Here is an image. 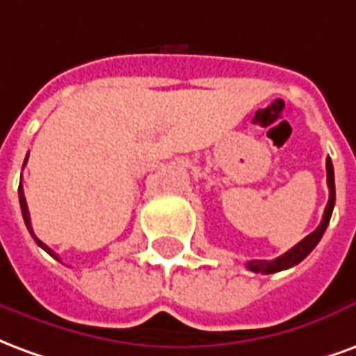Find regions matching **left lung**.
<instances>
[{"label":"left lung","instance_id":"left-lung-1","mask_svg":"<svg viewBox=\"0 0 356 356\" xmlns=\"http://www.w3.org/2000/svg\"><path fill=\"white\" fill-rule=\"evenodd\" d=\"M326 177H328V188H330V198L328 204H326V209H324V216H322L321 225L314 229L309 236L301 240L299 244L288 250L286 254H282L280 257H276L273 261H265V259H254V261H248L246 267L254 273H261V275H270V273H278V270H284V268H290L293 265H298L305 259L307 255L311 254L314 250V246L321 242L322 234L326 231V227L330 223V217H332V211H334V204H336V183H334V165H332V160L326 158Z\"/></svg>","mask_w":356,"mask_h":356}]
</instances>
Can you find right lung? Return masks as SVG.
<instances>
[{
	"instance_id": "right-lung-1",
	"label": "right lung",
	"mask_w": 356,
	"mask_h": 356,
	"mask_svg": "<svg viewBox=\"0 0 356 356\" xmlns=\"http://www.w3.org/2000/svg\"><path fill=\"white\" fill-rule=\"evenodd\" d=\"M26 160H28V156H26ZM26 160H24V163H26ZM19 200H20V209H22V217H24V223H26V229H28V231H30V234H32V238L35 240V244H38V246H40V248H43V250H45V252H47V254H49L51 257H55L57 261H60V259H58V255L55 254V252H53V250H51L49 246H45L42 240L35 236L34 231H32V225H30V213H28L26 198H24V188H22V185H19Z\"/></svg>"
}]
</instances>
